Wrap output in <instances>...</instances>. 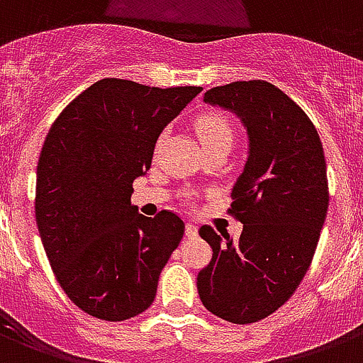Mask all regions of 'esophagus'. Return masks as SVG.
<instances>
[{
    "mask_svg": "<svg viewBox=\"0 0 363 363\" xmlns=\"http://www.w3.org/2000/svg\"><path fill=\"white\" fill-rule=\"evenodd\" d=\"M185 234H187V238H196L199 236V228H196V225H193V223H187V225H185Z\"/></svg>",
    "mask_w": 363,
    "mask_h": 363,
    "instance_id": "34e87169",
    "label": "esophagus"
}]
</instances>
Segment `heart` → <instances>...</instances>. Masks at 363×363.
I'll list each match as a JSON object with an SVG mask.
<instances>
[{
	"mask_svg": "<svg viewBox=\"0 0 363 363\" xmlns=\"http://www.w3.org/2000/svg\"><path fill=\"white\" fill-rule=\"evenodd\" d=\"M199 140L204 146L216 144V142H232L234 140V129L227 116L221 112H204L193 123Z\"/></svg>",
	"mask_w": 363,
	"mask_h": 363,
	"instance_id": "1",
	"label": "heart"
}]
</instances>
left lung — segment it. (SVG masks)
I'll list each match as a JSON object with an SVG mask.
<instances>
[{"mask_svg": "<svg viewBox=\"0 0 363 363\" xmlns=\"http://www.w3.org/2000/svg\"><path fill=\"white\" fill-rule=\"evenodd\" d=\"M204 101L242 118L249 157L228 208L242 236L200 227L213 255L196 289L210 313L251 324L277 311L311 266L330 200L323 142L309 116L266 80L217 86Z\"/></svg>", "mask_w": 363, "mask_h": 363, "instance_id": "left-lung-1", "label": "left lung"}]
</instances>
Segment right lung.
I'll return each instance as SVG.
<instances>
[{
	"instance_id": "add662e5",
	"label": "right lung",
	"mask_w": 363,
	"mask_h": 363,
	"mask_svg": "<svg viewBox=\"0 0 363 363\" xmlns=\"http://www.w3.org/2000/svg\"><path fill=\"white\" fill-rule=\"evenodd\" d=\"M200 91L103 78L67 104L46 135L35 219L57 283L91 317L120 323L155 300L185 225L168 210L140 216L133 182L152 167L167 123Z\"/></svg>"
}]
</instances>
